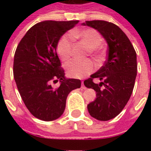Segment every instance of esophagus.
Segmentation results:
<instances>
[{"mask_svg": "<svg viewBox=\"0 0 151 151\" xmlns=\"http://www.w3.org/2000/svg\"><path fill=\"white\" fill-rule=\"evenodd\" d=\"M82 90H86V87L85 86V85H84V82H82Z\"/></svg>", "mask_w": 151, "mask_h": 151, "instance_id": "obj_1", "label": "esophagus"}]
</instances>
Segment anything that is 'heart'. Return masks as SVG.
Listing matches in <instances>:
<instances>
[{
  "mask_svg": "<svg viewBox=\"0 0 151 151\" xmlns=\"http://www.w3.org/2000/svg\"><path fill=\"white\" fill-rule=\"evenodd\" d=\"M73 38L80 39L84 44L90 48V52L96 54L99 47L103 42L101 35L94 29H84L82 31H73L71 35H65L59 40L56 47L57 54L62 61H68L72 55ZM67 73L70 77L82 78L90 74L94 69L91 60H73L66 65Z\"/></svg>",
  "mask_w": 151,
  "mask_h": 151,
  "instance_id": "obj_1",
  "label": "heart"
}]
</instances>
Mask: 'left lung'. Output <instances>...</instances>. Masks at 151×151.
Returning a JSON list of instances; mask_svg holds the SVG:
<instances>
[{
  "instance_id": "obj_1",
  "label": "left lung",
  "mask_w": 151,
  "mask_h": 151,
  "mask_svg": "<svg viewBox=\"0 0 151 151\" xmlns=\"http://www.w3.org/2000/svg\"><path fill=\"white\" fill-rule=\"evenodd\" d=\"M82 25L97 30L108 43L104 65L84 81L87 88L96 92V99L87 105L89 113L96 120L106 121L118 116L129 100L137 69L136 52L116 25L102 20L86 21ZM94 78L101 82L96 84L93 82Z\"/></svg>"
}]
</instances>
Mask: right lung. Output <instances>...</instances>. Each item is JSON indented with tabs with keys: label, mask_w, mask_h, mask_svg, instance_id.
Returning <instances> with one entry per match:
<instances>
[{
	"label": "right lung",
	"mask_w": 151,
	"mask_h": 151,
	"mask_svg": "<svg viewBox=\"0 0 151 151\" xmlns=\"http://www.w3.org/2000/svg\"><path fill=\"white\" fill-rule=\"evenodd\" d=\"M78 21H43L33 26L18 43L14 78L26 107L35 117L52 121L61 116L70 91L81 87L79 79L67 78L56 47L60 39ZM52 81L60 82L53 89Z\"/></svg>",
	"instance_id": "add662e5"
}]
</instances>
